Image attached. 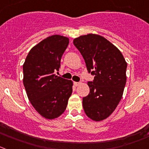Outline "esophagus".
<instances>
[{
    "label": "esophagus",
    "instance_id": "obj_1",
    "mask_svg": "<svg viewBox=\"0 0 149 149\" xmlns=\"http://www.w3.org/2000/svg\"><path fill=\"white\" fill-rule=\"evenodd\" d=\"M80 84H81V83H79V82H74V86H80Z\"/></svg>",
    "mask_w": 149,
    "mask_h": 149
}]
</instances>
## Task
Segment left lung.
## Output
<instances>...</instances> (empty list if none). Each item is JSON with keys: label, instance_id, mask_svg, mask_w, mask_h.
I'll return each instance as SVG.
<instances>
[{"label": "left lung", "instance_id": "left-lung-1", "mask_svg": "<svg viewBox=\"0 0 149 149\" xmlns=\"http://www.w3.org/2000/svg\"><path fill=\"white\" fill-rule=\"evenodd\" d=\"M73 43L83 56L88 72L94 75L93 81L88 83L90 92L83 99L84 111L91 119L102 121L122 98L127 63L121 51L100 35L80 36Z\"/></svg>", "mask_w": 149, "mask_h": 149}]
</instances>
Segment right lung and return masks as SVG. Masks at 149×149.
<instances>
[{"label":"right lung","instance_id":"1","mask_svg":"<svg viewBox=\"0 0 149 149\" xmlns=\"http://www.w3.org/2000/svg\"><path fill=\"white\" fill-rule=\"evenodd\" d=\"M69 38L52 35L35 45L23 64V84L35 110L47 119L58 118L72 93V80L55 74L69 45Z\"/></svg>","mask_w":149,"mask_h":149}]
</instances>
